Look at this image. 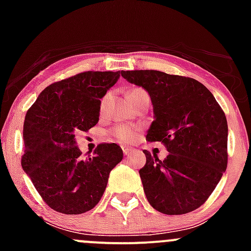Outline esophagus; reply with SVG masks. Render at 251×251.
Here are the masks:
<instances>
[{
	"mask_svg": "<svg viewBox=\"0 0 251 251\" xmlns=\"http://www.w3.org/2000/svg\"><path fill=\"white\" fill-rule=\"evenodd\" d=\"M123 151L125 155H128L132 151V148H130V147H123Z\"/></svg>",
	"mask_w": 251,
	"mask_h": 251,
	"instance_id": "34e87169",
	"label": "esophagus"
}]
</instances>
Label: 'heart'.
Here are the masks:
<instances>
[{"label":"heart","mask_w":251,"mask_h":251,"mask_svg":"<svg viewBox=\"0 0 251 251\" xmlns=\"http://www.w3.org/2000/svg\"><path fill=\"white\" fill-rule=\"evenodd\" d=\"M144 92L143 88L141 87H133L131 88L130 91L127 92V98L130 100L132 96L137 95V93ZM109 96H105L102 100V108L107 104V100ZM138 133H140V127L137 126H128V125H120L114 127L113 130L110 131V135L113 136L118 142H121V143H132L137 140Z\"/></svg>","instance_id":"heart-1"}]
</instances>
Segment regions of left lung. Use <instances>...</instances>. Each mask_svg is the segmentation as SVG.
<instances>
[{"mask_svg": "<svg viewBox=\"0 0 251 251\" xmlns=\"http://www.w3.org/2000/svg\"><path fill=\"white\" fill-rule=\"evenodd\" d=\"M121 76L148 91L154 121L147 141L161 142L169 154L160 160L146 154L140 170L149 204L166 215L201 206L226 171L228 126L212 93L192 77L158 70L121 72Z\"/></svg>", "mask_w": 251, "mask_h": 251, "instance_id": "obj_1", "label": "left lung"}]
</instances>
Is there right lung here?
Masks as SVG:
<instances>
[{
	"label": "right lung",
	"mask_w": 251,
	"mask_h": 251,
	"mask_svg": "<svg viewBox=\"0 0 251 251\" xmlns=\"http://www.w3.org/2000/svg\"><path fill=\"white\" fill-rule=\"evenodd\" d=\"M120 72H85L45 88L26 111L23 128V170L48 206L67 215L93 209L102 198L110 171L123 160L115 143H100L83 158L75 133L100 120V98Z\"/></svg>",
	"instance_id": "obj_1"
}]
</instances>
